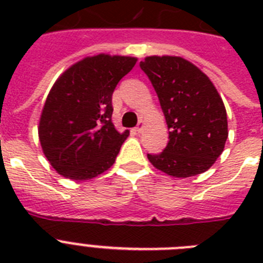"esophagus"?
I'll return each instance as SVG.
<instances>
[{
	"mask_svg": "<svg viewBox=\"0 0 263 263\" xmlns=\"http://www.w3.org/2000/svg\"><path fill=\"white\" fill-rule=\"evenodd\" d=\"M143 127H145V121L139 120V122H138V125H137L136 130H137V132H138V133H141V132H142V130H143Z\"/></svg>",
	"mask_w": 263,
	"mask_h": 263,
	"instance_id": "1",
	"label": "esophagus"
}]
</instances>
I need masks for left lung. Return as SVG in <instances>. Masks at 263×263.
I'll return each instance as SVG.
<instances>
[{"label": "left lung", "instance_id": "8db88e82", "mask_svg": "<svg viewBox=\"0 0 263 263\" xmlns=\"http://www.w3.org/2000/svg\"><path fill=\"white\" fill-rule=\"evenodd\" d=\"M152 80L166 117L168 143L147 154L157 170L174 178L205 173L224 152L227 110L211 79L182 57L152 55L139 63Z\"/></svg>", "mask_w": 263, "mask_h": 263}]
</instances>
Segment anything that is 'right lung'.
<instances>
[{
  "mask_svg": "<svg viewBox=\"0 0 263 263\" xmlns=\"http://www.w3.org/2000/svg\"><path fill=\"white\" fill-rule=\"evenodd\" d=\"M137 58L99 53L63 72L48 92L39 118L43 154L58 174L89 180L115 163L129 130L111 122V95Z\"/></svg>",
  "mask_w": 263,
  "mask_h": 263,
  "instance_id": "add662e5",
  "label": "right lung"
}]
</instances>
